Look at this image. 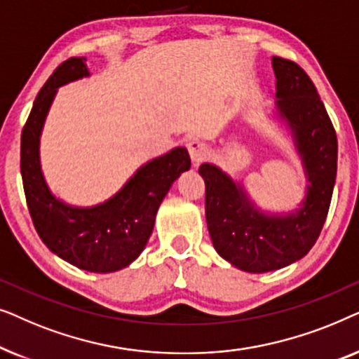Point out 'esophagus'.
<instances>
[{
  "label": "esophagus",
  "instance_id": "34e87169",
  "mask_svg": "<svg viewBox=\"0 0 359 359\" xmlns=\"http://www.w3.org/2000/svg\"><path fill=\"white\" fill-rule=\"evenodd\" d=\"M188 149H189L191 158H193V161H194L196 165L201 163V161H204L205 158H208V155H209V147H208V144H204L203 140L189 142Z\"/></svg>",
  "mask_w": 359,
  "mask_h": 359
}]
</instances>
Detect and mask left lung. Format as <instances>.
<instances>
[{"mask_svg": "<svg viewBox=\"0 0 359 359\" xmlns=\"http://www.w3.org/2000/svg\"><path fill=\"white\" fill-rule=\"evenodd\" d=\"M278 109L289 121L311 186L296 214L271 217L253 209L247 196L214 165L199 166L205 183V222L214 248L243 271L287 266L317 242L337 178V132L307 73L296 62L273 57Z\"/></svg>", "mask_w": 359, "mask_h": 359, "instance_id": "8db88e82", "label": "left lung"}]
</instances>
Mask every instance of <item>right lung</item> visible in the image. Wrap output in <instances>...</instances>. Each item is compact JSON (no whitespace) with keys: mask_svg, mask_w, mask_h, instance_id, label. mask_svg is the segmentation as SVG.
Instances as JSON below:
<instances>
[{"mask_svg":"<svg viewBox=\"0 0 359 359\" xmlns=\"http://www.w3.org/2000/svg\"><path fill=\"white\" fill-rule=\"evenodd\" d=\"M86 58L60 63L39 91L21 134V175L32 224L48 250L93 273L126 268L142 253L154 230L155 215L173 181L189 170L183 147L149 161L104 204L76 209L53 198L39 163V135L58 86L86 76Z\"/></svg>","mask_w":359,"mask_h":359,"instance_id":"add662e5","label":"right lung"}]
</instances>
